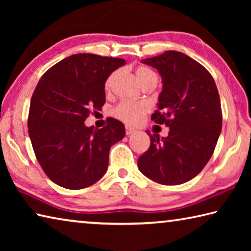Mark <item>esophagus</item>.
Listing matches in <instances>:
<instances>
[{
    "label": "esophagus",
    "mask_w": 251,
    "mask_h": 251,
    "mask_svg": "<svg viewBox=\"0 0 251 251\" xmlns=\"http://www.w3.org/2000/svg\"><path fill=\"white\" fill-rule=\"evenodd\" d=\"M134 133H136V129L134 128V127L127 125L126 126V134L127 135H131V134H134Z\"/></svg>",
    "instance_id": "obj_1"
}]
</instances>
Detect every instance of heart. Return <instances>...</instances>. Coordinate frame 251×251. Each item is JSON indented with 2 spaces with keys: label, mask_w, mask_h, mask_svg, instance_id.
<instances>
[{
  "label": "heart",
  "mask_w": 251,
  "mask_h": 251,
  "mask_svg": "<svg viewBox=\"0 0 251 251\" xmlns=\"http://www.w3.org/2000/svg\"><path fill=\"white\" fill-rule=\"evenodd\" d=\"M117 76V72L113 73L109 76L105 83V90L106 92H109L112 90L113 84L115 82V78ZM135 76L137 78L138 83L143 85L151 77H155V73L150 69H147L145 66H139L135 71ZM148 106L145 103H135V101H122V103L118 104L115 108L113 110V114L117 118L124 121L126 123H129V124H136V123L141 122L144 115L147 113Z\"/></svg>",
  "instance_id": "heart-1"
}]
</instances>
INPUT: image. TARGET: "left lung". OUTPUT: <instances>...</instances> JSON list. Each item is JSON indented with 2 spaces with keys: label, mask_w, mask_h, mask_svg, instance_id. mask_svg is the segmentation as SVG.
Here are the masks:
<instances>
[{
  "label": "left lung",
  "mask_w": 251,
  "mask_h": 251,
  "mask_svg": "<svg viewBox=\"0 0 251 251\" xmlns=\"http://www.w3.org/2000/svg\"><path fill=\"white\" fill-rule=\"evenodd\" d=\"M158 72L163 88L151 120L169 127L167 137L151 135L139 157L143 175L161 185H180L196 177L209 161L223 126L217 86L205 67L176 50L145 58Z\"/></svg>",
  "instance_id": "1"
}]
</instances>
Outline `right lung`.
I'll use <instances>...</instances> for the list:
<instances>
[{
    "label": "right lung",
    "mask_w": 251,
    "mask_h": 251,
    "mask_svg": "<svg viewBox=\"0 0 251 251\" xmlns=\"http://www.w3.org/2000/svg\"><path fill=\"white\" fill-rule=\"evenodd\" d=\"M125 59L74 54L42 76L28 113V135L41 167L55 184L82 189L108 167L109 151L125 136L122 122L109 118L97 129L85 125L92 110L105 104V82Z\"/></svg>",
    "instance_id": "add662e5"
}]
</instances>
